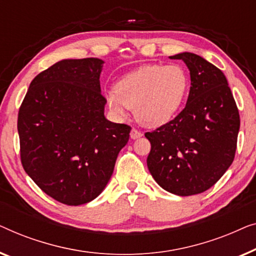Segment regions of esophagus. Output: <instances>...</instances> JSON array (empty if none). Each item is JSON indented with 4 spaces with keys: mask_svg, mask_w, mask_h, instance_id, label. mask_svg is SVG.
Returning <instances> with one entry per match:
<instances>
[{
    "mask_svg": "<svg viewBox=\"0 0 256 256\" xmlns=\"http://www.w3.org/2000/svg\"><path fill=\"white\" fill-rule=\"evenodd\" d=\"M142 136V133L140 132V131H138V130H136V128H132L131 130V133H130V136H131L132 139H138Z\"/></svg>",
    "mask_w": 256,
    "mask_h": 256,
    "instance_id": "34e87169",
    "label": "esophagus"
}]
</instances>
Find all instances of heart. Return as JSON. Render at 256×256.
<instances>
[{"instance_id":"1","label":"heart","mask_w":256,"mask_h":256,"mask_svg":"<svg viewBox=\"0 0 256 256\" xmlns=\"http://www.w3.org/2000/svg\"><path fill=\"white\" fill-rule=\"evenodd\" d=\"M189 90V76L181 64H145L120 78L106 100L114 112L133 109L139 123L161 126L175 117Z\"/></svg>"}]
</instances>
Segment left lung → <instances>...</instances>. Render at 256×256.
Returning a JSON list of instances; mask_svg holds the SVG:
<instances>
[{
	"mask_svg": "<svg viewBox=\"0 0 256 256\" xmlns=\"http://www.w3.org/2000/svg\"><path fill=\"white\" fill-rule=\"evenodd\" d=\"M190 70L188 100L181 112L145 136L147 167L158 184L178 196L211 188L234 160L239 110L222 72L194 53L170 56Z\"/></svg>",
	"mask_w": 256,
	"mask_h": 256,
	"instance_id": "1",
	"label": "left lung"
}]
</instances>
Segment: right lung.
<instances>
[{"label": "right lung", "instance_id": "right-lung-1", "mask_svg": "<svg viewBox=\"0 0 256 256\" xmlns=\"http://www.w3.org/2000/svg\"><path fill=\"white\" fill-rule=\"evenodd\" d=\"M104 61L61 60L30 84L18 111L20 161L50 197L81 205L103 192L131 126L104 117Z\"/></svg>", "mask_w": 256, "mask_h": 256}]
</instances>
